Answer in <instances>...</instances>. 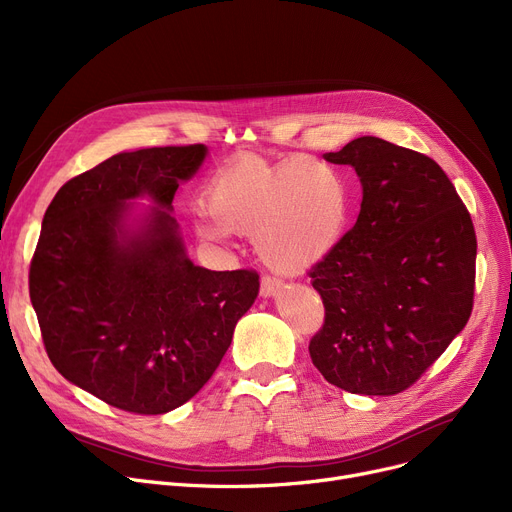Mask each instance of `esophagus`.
Returning a JSON list of instances; mask_svg holds the SVG:
<instances>
[{
	"instance_id": "1",
	"label": "esophagus",
	"mask_w": 512,
	"mask_h": 512,
	"mask_svg": "<svg viewBox=\"0 0 512 512\" xmlns=\"http://www.w3.org/2000/svg\"><path fill=\"white\" fill-rule=\"evenodd\" d=\"M282 288V280L274 278V276H263L261 278V286H259V294L263 299L274 297V294Z\"/></svg>"
}]
</instances>
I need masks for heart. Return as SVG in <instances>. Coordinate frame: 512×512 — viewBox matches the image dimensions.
<instances>
[{"mask_svg":"<svg viewBox=\"0 0 512 512\" xmlns=\"http://www.w3.org/2000/svg\"><path fill=\"white\" fill-rule=\"evenodd\" d=\"M209 218L195 222L199 238L253 234L255 249L276 270H301L328 255L348 220V186L324 161L297 157L272 166L247 159L220 172L207 188Z\"/></svg>","mask_w":512,"mask_h":512,"instance_id":"1","label":"heart"}]
</instances>
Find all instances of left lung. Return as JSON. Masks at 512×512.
Here are the masks:
<instances>
[{
    "label": "left lung",
    "mask_w": 512,
    "mask_h": 512,
    "mask_svg": "<svg viewBox=\"0 0 512 512\" xmlns=\"http://www.w3.org/2000/svg\"><path fill=\"white\" fill-rule=\"evenodd\" d=\"M324 157L355 168L363 201L357 224L309 272L326 307L309 355L346 392L392 396L467 326L475 228L432 157L378 137Z\"/></svg>",
    "instance_id": "1"
}]
</instances>
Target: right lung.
<instances>
[{
	"instance_id": "1",
	"label": "right lung",
	"mask_w": 512,
	"mask_h": 512,
	"mask_svg": "<svg viewBox=\"0 0 512 512\" xmlns=\"http://www.w3.org/2000/svg\"><path fill=\"white\" fill-rule=\"evenodd\" d=\"M205 145L124 151L68 180L49 203L29 292L49 361L116 409L168 413L218 369L259 292L255 270L186 257L172 201ZM156 205L137 229L129 201Z\"/></svg>"
}]
</instances>
